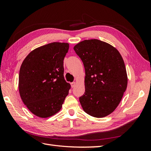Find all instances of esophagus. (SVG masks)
<instances>
[{
  "label": "esophagus",
  "instance_id": "esophagus-1",
  "mask_svg": "<svg viewBox=\"0 0 151 151\" xmlns=\"http://www.w3.org/2000/svg\"><path fill=\"white\" fill-rule=\"evenodd\" d=\"M76 82H73L72 83H70V85H71V88L75 87V86H76Z\"/></svg>",
  "mask_w": 151,
  "mask_h": 151
}]
</instances>
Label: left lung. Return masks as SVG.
Masks as SVG:
<instances>
[{
  "instance_id": "left-lung-1",
  "label": "left lung",
  "mask_w": 151,
  "mask_h": 151,
  "mask_svg": "<svg viewBox=\"0 0 151 151\" xmlns=\"http://www.w3.org/2000/svg\"><path fill=\"white\" fill-rule=\"evenodd\" d=\"M85 68V93L79 98L83 110L101 118L120 103L128 83L127 70L119 52L99 40L82 41L74 47Z\"/></svg>"
}]
</instances>
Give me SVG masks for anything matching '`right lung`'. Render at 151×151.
<instances>
[{"label":"right lung","instance_id":"right-lung-1","mask_svg":"<svg viewBox=\"0 0 151 151\" xmlns=\"http://www.w3.org/2000/svg\"><path fill=\"white\" fill-rule=\"evenodd\" d=\"M69 43L53 42L30 52L22 62L19 90L23 103L37 117L58 113L69 93L70 85L64 78L63 60Z\"/></svg>","mask_w":151,"mask_h":151}]
</instances>
